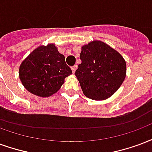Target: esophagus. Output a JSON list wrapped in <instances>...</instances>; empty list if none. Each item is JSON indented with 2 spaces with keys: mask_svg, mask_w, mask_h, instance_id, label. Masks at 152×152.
Segmentation results:
<instances>
[{
  "mask_svg": "<svg viewBox=\"0 0 152 152\" xmlns=\"http://www.w3.org/2000/svg\"><path fill=\"white\" fill-rule=\"evenodd\" d=\"M76 69H77V65H74L73 67H72V71L73 73H75Z\"/></svg>",
  "mask_w": 152,
  "mask_h": 152,
  "instance_id": "34e87169",
  "label": "esophagus"
}]
</instances>
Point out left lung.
I'll return each instance as SVG.
<instances>
[{"label": "left lung", "instance_id": "obj_1", "mask_svg": "<svg viewBox=\"0 0 152 152\" xmlns=\"http://www.w3.org/2000/svg\"><path fill=\"white\" fill-rule=\"evenodd\" d=\"M81 64L75 75L88 98L103 101L116 93L126 76V64L118 51L94 40L81 47Z\"/></svg>", "mask_w": 152, "mask_h": 152}]
</instances>
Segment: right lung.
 I'll list each match as a JSON object with an SVG mask.
<instances>
[{
	"mask_svg": "<svg viewBox=\"0 0 152 152\" xmlns=\"http://www.w3.org/2000/svg\"><path fill=\"white\" fill-rule=\"evenodd\" d=\"M19 78L32 94L48 97L59 90L64 79L72 74L65 57L53 43L39 46L22 62Z\"/></svg>",
	"mask_w": 152,
	"mask_h": 152,
	"instance_id": "1",
	"label": "right lung"
}]
</instances>
